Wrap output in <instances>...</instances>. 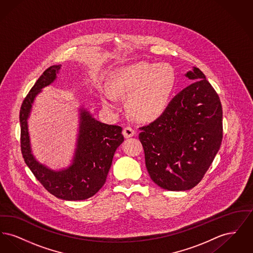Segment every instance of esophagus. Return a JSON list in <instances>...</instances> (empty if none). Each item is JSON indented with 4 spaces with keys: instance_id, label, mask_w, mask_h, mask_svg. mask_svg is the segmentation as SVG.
<instances>
[{
    "instance_id": "34e87169",
    "label": "esophagus",
    "mask_w": 253,
    "mask_h": 253,
    "mask_svg": "<svg viewBox=\"0 0 253 253\" xmlns=\"http://www.w3.org/2000/svg\"><path fill=\"white\" fill-rule=\"evenodd\" d=\"M134 130L132 129V127H125L123 129V135L125 138H129V137H132L134 135Z\"/></svg>"
}]
</instances>
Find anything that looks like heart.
<instances>
[{"mask_svg":"<svg viewBox=\"0 0 253 253\" xmlns=\"http://www.w3.org/2000/svg\"><path fill=\"white\" fill-rule=\"evenodd\" d=\"M174 83V71L169 63L135 62L110 75L109 92L102 95V101L113 109L114 96L127 97V109L132 116L140 121H153L168 107Z\"/></svg>","mask_w":253,"mask_h":253,"instance_id":"b5f03b06","label":"heart"}]
</instances>
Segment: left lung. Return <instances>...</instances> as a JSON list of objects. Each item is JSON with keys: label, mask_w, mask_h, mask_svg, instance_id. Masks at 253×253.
Segmentation results:
<instances>
[{"label": "left lung", "mask_w": 253, "mask_h": 253, "mask_svg": "<svg viewBox=\"0 0 253 253\" xmlns=\"http://www.w3.org/2000/svg\"><path fill=\"white\" fill-rule=\"evenodd\" d=\"M185 76L193 84L139 133L150 177L173 192L191 190L201 181L223 137V112L216 92L199 68L193 67Z\"/></svg>", "instance_id": "1"}]
</instances>
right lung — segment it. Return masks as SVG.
<instances>
[{"label": "right lung", "mask_w": 253, "mask_h": 253, "mask_svg": "<svg viewBox=\"0 0 253 253\" xmlns=\"http://www.w3.org/2000/svg\"><path fill=\"white\" fill-rule=\"evenodd\" d=\"M60 66L53 65L46 69L24 98L20 112L22 154L28 168L49 193L62 200H85L104 185L114 155L124 137L121 126L97 121L82 103L78 109L79 128L70 164L54 169L37 159L32 151L28 119L37 96L43 88L54 84Z\"/></svg>", "instance_id": "1"}]
</instances>
